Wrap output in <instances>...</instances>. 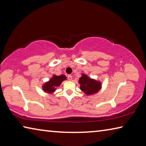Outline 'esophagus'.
<instances>
[{
	"label": "esophagus",
	"instance_id": "obj_1",
	"mask_svg": "<svg viewBox=\"0 0 146 146\" xmlns=\"http://www.w3.org/2000/svg\"><path fill=\"white\" fill-rule=\"evenodd\" d=\"M68 78L69 80H72V75H69L68 76Z\"/></svg>",
	"mask_w": 146,
	"mask_h": 146
}]
</instances>
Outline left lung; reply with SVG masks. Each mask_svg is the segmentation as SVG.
<instances>
[{"mask_svg": "<svg viewBox=\"0 0 146 146\" xmlns=\"http://www.w3.org/2000/svg\"><path fill=\"white\" fill-rule=\"evenodd\" d=\"M79 83L80 84V90L88 95L97 93L101 88L100 82L90 78L84 74L79 79Z\"/></svg>", "mask_w": 146, "mask_h": 146, "instance_id": "obj_1", "label": "left lung"}]
</instances>
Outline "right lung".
Instances as JSON below:
<instances>
[{"label": "right lung", "instance_id": "right-lung-1", "mask_svg": "<svg viewBox=\"0 0 146 146\" xmlns=\"http://www.w3.org/2000/svg\"><path fill=\"white\" fill-rule=\"evenodd\" d=\"M66 77L65 75H54L49 82L45 83L43 85V90L45 91V92L49 93H53L55 91L56 88L58 87V86L61 84V83L64 80H66Z\"/></svg>", "mask_w": 146, "mask_h": 146}]
</instances>
